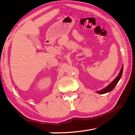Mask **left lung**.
<instances>
[{"label": "left lung", "instance_id": "1", "mask_svg": "<svg viewBox=\"0 0 135 135\" xmlns=\"http://www.w3.org/2000/svg\"><path fill=\"white\" fill-rule=\"evenodd\" d=\"M123 67H122V69L120 70V72L118 74V76L116 77V78L114 80V81L112 82V83L108 85L107 87H106L104 89L101 90H99L97 91V93H99V94H104V93H108L109 92H110L113 89L115 88V86H116V84H117V83L118 82V81L120 80V79L121 78V77L122 76V73H123Z\"/></svg>", "mask_w": 135, "mask_h": 135}]
</instances>
